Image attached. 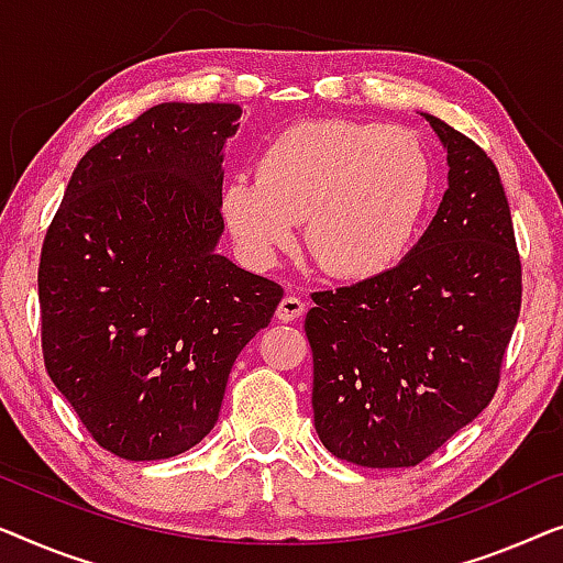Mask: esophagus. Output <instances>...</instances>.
I'll use <instances>...</instances> for the list:
<instances>
[{
	"instance_id": "34e87169",
	"label": "esophagus",
	"mask_w": 563,
	"mask_h": 563,
	"mask_svg": "<svg viewBox=\"0 0 563 563\" xmlns=\"http://www.w3.org/2000/svg\"><path fill=\"white\" fill-rule=\"evenodd\" d=\"M303 311H306V303H303V300H300L298 296H285V298L280 300L278 311H275V319L283 321V323H288V321H298L300 316H303Z\"/></svg>"
}]
</instances>
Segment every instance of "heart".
Masks as SVG:
<instances>
[{"mask_svg": "<svg viewBox=\"0 0 563 563\" xmlns=\"http://www.w3.org/2000/svg\"><path fill=\"white\" fill-rule=\"evenodd\" d=\"M433 194L431 157L416 134L352 120L285 126L221 188V217L252 265L267 267L296 242L323 273L375 280L413 247Z\"/></svg>", "mask_w": 563, "mask_h": 563, "instance_id": "heart-1", "label": "heart"}]
</instances>
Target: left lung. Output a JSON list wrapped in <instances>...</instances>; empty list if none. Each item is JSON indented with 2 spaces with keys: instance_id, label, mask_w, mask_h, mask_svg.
<instances>
[{
  "instance_id": "left-lung-1",
  "label": "left lung",
  "mask_w": 563,
  "mask_h": 563,
  "mask_svg": "<svg viewBox=\"0 0 563 563\" xmlns=\"http://www.w3.org/2000/svg\"><path fill=\"white\" fill-rule=\"evenodd\" d=\"M449 188L390 273L313 292V423L339 459L416 466L489 406L520 313V257L500 173L485 150L423 114Z\"/></svg>"
}]
</instances>
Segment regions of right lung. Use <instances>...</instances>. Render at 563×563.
I'll use <instances>...</instances> for the list:
<instances>
[{
  "label": "right lung",
  "instance_id": "add662e5",
  "mask_svg": "<svg viewBox=\"0 0 563 563\" xmlns=\"http://www.w3.org/2000/svg\"><path fill=\"white\" fill-rule=\"evenodd\" d=\"M236 104L165 101L97 142L43 242L45 369L99 446L155 462L213 429L278 283L219 255Z\"/></svg>",
  "mask_w": 563,
  "mask_h": 563
}]
</instances>
